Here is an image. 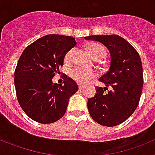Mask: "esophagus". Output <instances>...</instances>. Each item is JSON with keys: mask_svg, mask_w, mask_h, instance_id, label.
Returning a JSON list of instances; mask_svg holds the SVG:
<instances>
[{"mask_svg": "<svg viewBox=\"0 0 155 155\" xmlns=\"http://www.w3.org/2000/svg\"><path fill=\"white\" fill-rule=\"evenodd\" d=\"M78 88H79V89H80V90H82V89H83V88H84V86L82 85V84H78Z\"/></svg>", "mask_w": 155, "mask_h": 155, "instance_id": "34e87169", "label": "esophagus"}]
</instances>
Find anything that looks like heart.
<instances>
[{"label": "heart", "mask_w": 155, "mask_h": 155, "mask_svg": "<svg viewBox=\"0 0 155 155\" xmlns=\"http://www.w3.org/2000/svg\"><path fill=\"white\" fill-rule=\"evenodd\" d=\"M88 52L94 60H102L105 57V50L102 45L98 43H92L88 46ZM75 53L74 49H71L64 56V62L69 64L72 61ZM72 78L81 84H87L94 77H96V73L94 71H87L83 68H77L73 69L71 72Z\"/></svg>", "instance_id": "heart-1"}]
</instances>
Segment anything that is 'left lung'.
<instances>
[{
	"label": "left lung",
	"instance_id": "left-lung-1",
	"mask_svg": "<svg viewBox=\"0 0 155 155\" xmlns=\"http://www.w3.org/2000/svg\"><path fill=\"white\" fill-rule=\"evenodd\" d=\"M107 47L111 56L109 71L98 80L105 87H95L96 93L87 99L91 118L105 127L124 123L137 107L143 88V68L137 50L117 35H96L84 37ZM109 87L110 90H105Z\"/></svg>",
	"mask_w": 155,
	"mask_h": 155
}]
</instances>
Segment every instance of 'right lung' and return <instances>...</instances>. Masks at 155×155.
<instances>
[{
	"mask_svg": "<svg viewBox=\"0 0 155 155\" xmlns=\"http://www.w3.org/2000/svg\"><path fill=\"white\" fill-rule=\"evenodd\" d=\"M75 46L73 37L53 34L35 40L21 53L15 71L16 94L21 109L34 121L47 124L60 120L78 90L66 75L63 85L52 81L64 65L65 54Z\"/></svg>",
	"mask_w": 155,
	"mask_h": 155,
	"instance_id": "1",
	"label": "right lung"
}]
</instances>
